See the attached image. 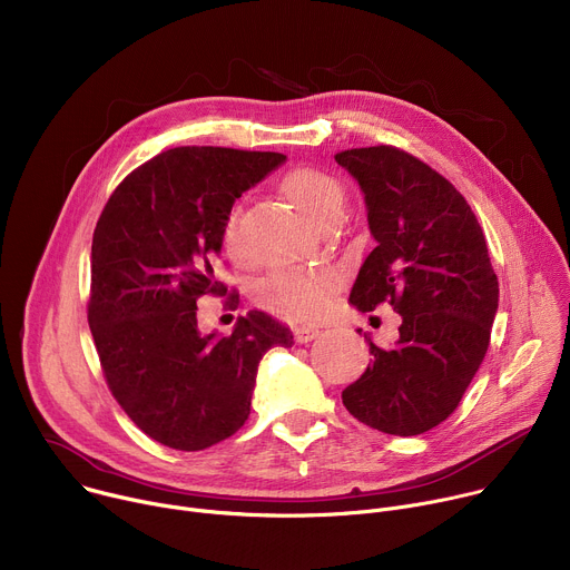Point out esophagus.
Listing matches in <instances>:
<instances>
[{"label":"esophagus","instance_id":"1","mask_svg":"<svg viewBox=\"0 0 570 570\" xmlns=\"http://www.w3.org/2000/svg\"><path fill=\"white\" fill-rule=\"evenodd\" d=\"M320 336V327L317 324H299V327H295V338L297 343H308L313 338Z\"/></svg>","mask_w":570,"mask_h":570}]
</instances>
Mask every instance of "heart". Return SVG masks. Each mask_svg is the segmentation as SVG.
<instances>
[{"label":"heart","mask_w":570,"mask_h":570,"mask_svg":"<svg viewBox=\"0 0 570 570\" xmlns=\"http://www.w3.org/2000/svg\"><path fill=\"white\" fill-rule=\"evenodd\" d=\"M284 196L297 207V212L308 223H320L332 214H338L343 207V187L341 183L313 167L291 169L282 178ZM223 246L229 255H238V209H229L223 223ZM334 291L332 273H295L279 271L266 277L257 286V299L279 313L313 317L327 311Z\"/></svg>","instance_id":"obj_1"}]
</instances>
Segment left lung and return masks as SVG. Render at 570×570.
<instances>
[{
    "label": "left lung",
    "mask_w": 570,
    "mask_h": 570,
    "mask_svg": "<svg viewBox=\"0 0 570 570\" xmlns=\"http://www.w3.org/2000/svg\"><path fill=\"white\" fill-rule=\"evenodd\" d=\"M336 161L358 183L376 240L350 304L365 313L387 302L401 315L394 345L363 334L374 358L343 390V403L381 433L420 435L458 409L478 372L499 279L475 214L424 161L392 146L343 150Z\"/></svg>",
    "instance_id": "8db88e82"
}]
</instances>
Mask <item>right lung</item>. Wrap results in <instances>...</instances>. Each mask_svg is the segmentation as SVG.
Instances as JSON below:
<instances>
[{"instance_id": "1", "label": "right lung", "mask_w": 570, "mask_h": 570, "mask_svg": "<svg viewBox=\"0 0 570 570\" xmlns=\"http://www.w3.org/2000/svg\"><path fill=\"white\" fill-rule=\"evenodd\" d=\"M286 155L183 146L135 169L110 196L92 238L90 332L108 385L155 442L200 451L250 415L257 370L293 334L264 311L229 336L200 334L196 299L225 293L214 277L236 198Z\"/></svg>"}]
</instances>
